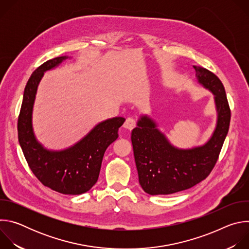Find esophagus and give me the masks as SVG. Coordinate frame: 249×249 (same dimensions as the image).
Segmentation results:
<instances>
[{
	"instance_id": "obj_1",
	"label": "esophagus",
	"mask_w": 249,
	"mask_h": 249,
	"mask_svg": "<svg viewBox=\"0 0 249 249\" xmlns=\"http://www.w3.org/2000/svg\"><path fill=\"white\" fill-rule=\"evenodd\" d=\"M135 126H136V122L133 118H127V120L125 121V123L123 125V127L129 131L133 130L135 128Z\"/></svg>"
}]
</instances>
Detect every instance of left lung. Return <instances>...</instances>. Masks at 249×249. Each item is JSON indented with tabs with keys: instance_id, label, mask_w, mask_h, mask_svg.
<instances>
[{
	"instance_id": "left-lung-1",
	"label": "left lung",
	"mask_w": 249,
	"mask_h": 249,
	"mask_svg": "<svg viewBox=\"0 0 249 249\" xmlns=\"http://www.w3.org/2000/svg\"><path fill=\"white\" fill-rule=\"evenodd\" d=\"M197 84L214 95L217 121L205 144L188 149L175 147L159 124L142 114L131 134L139 182L150 195H167L198 184L215 166L229 132L231 110L220 79L207 69L193 66Z\"/></svg>"
}]
</instances>
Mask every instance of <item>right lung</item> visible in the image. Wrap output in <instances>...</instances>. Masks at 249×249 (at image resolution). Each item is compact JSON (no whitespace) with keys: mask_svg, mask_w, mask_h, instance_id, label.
I'll return each instance as SVG.
<instances>
[{"mask_svg":"<svg viewBox=\"0 0 249 249\" xmlns=\"http://www.w3.org/2000/svg\"><path fill=\"white\" fill-rule=\"evenodd\" d=\"M69 56L51 59L34 71L23 92L18 122V142L25 160L38 180L50 189L66 194L88 192L97 181L107 147L118 138L124 117H113L96 124L76 144L64 150H49L35 136L32 125L33 105L38 85L47 71L57 68Z\"/></svg>","mask_w":249,"mask_h":249,"instance_id":"right-lung-1","label":"right lung"}]
</instances>
